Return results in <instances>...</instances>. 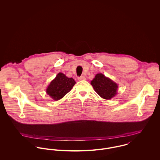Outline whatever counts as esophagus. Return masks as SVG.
Returning a JSON list of instances; mask_svg holds the SVG:
<instances>
[{
	"label": "esophagus",
	"instance_id": "esophagus-1",
	"mask_svg": "<svg viewBox=\"0 0 160 160\" xmlns=\"http://www.w3.org/2000/svg\"><path fill=\"white\" fill-rule=\"evenodd\" d=\"M78 79L79 81H81V80H85L86 79V78L84 76H80V77H78Z\"/></svg>",
	"mask_w": 160,
	"mask_h": 160
}]
</instances>
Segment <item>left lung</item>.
<instances>
[{
	"label": "left lung",
	"instance_id": "left-lung-1",
	"mask_svg": "<svg viewBox=\"0 0 160 160\" xmlns=\"http://www.w3.org/2000/svg\"><path fill=\"white\" fill-rule=\"evenodd\" d=\"M91 84L95 91L104 99L110 100L117 93L118 84L102 73L97 74Z\"/></svg>",
	"mask_w": 160,
	"mask_h": 160
}]
</instances>
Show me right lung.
Instances as JSON below:
<instances>
[{
  "label": "right lung",
  "mask_w": 160,
  "mask_h": 160,
  "mask_svg": "<svg viewBox=\"0 0 160 160\" xmlns=\"http://www.w3.org/2000/svg\"><path fill=\"white\" fill-rule=\"evenodd\" d=\"M75 84L76 82L72 78H69L62 72H59L47 87L46 92L52 98L57 101L68 93Z\"/></svg>",
  "instance_id": "1"
}]
</instances>
